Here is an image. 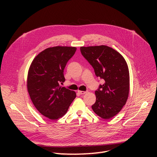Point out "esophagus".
Returning a JSON list of instances; mask_svg holds the SVG:
<instances>
[{"label":"esophagus","mask_w":157,"mask_h":157,"mask_svg":"<svg viewBox=\"0 0 157 157\" xmlns=\"http://www.w3.org/2000/svg\"><path fill=\"white\" fill-rule=\"evenodd\" d=\"M78 92L79 94H81V95H84V94H86V93H87V92H85V91H81V90H78Z\"/></svg>","instance_id":"1"}]
</instances>
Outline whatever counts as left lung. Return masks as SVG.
I'll return each mask as SVG.
<instances>
[{
	"label": "left lung",
	"instance_id": "obj_1",
	"mask_svg": "<svg viewBox=\"0 0 157 157\" xmlns=\"http://www.w3.org/2000/svg\"><path fill=\"white\" fill-rule=\"evenodd\" d=\"M80 50L95 75L104 80L95 92L96 101L92 108L98 117L110 119L121 110L128 99L130 76L127 62L119 52L105 45L81 46Z\"/></svg>",
	"mask_w": 157,
	"mask_h": 157
}]
</instances>
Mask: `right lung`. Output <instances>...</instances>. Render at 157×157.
Masks as SVG:
<instances>
[{"instance_id": "1", "label": "right lung", "mask_w": 157, "mask_h": 157, "mask_svg": "<svg viewBox=\"0 0 157 157\" xmlns=\"http://www.w3.org/2000/svg\"><path fill=\"white\" fill-rule=\"evenodd\" d=\"M76 49L60 46L46 48L30 64L27 91L37 111L50 120L64 116L76 97L74 91L60 86L65 79L63 69Z\"/></svg>"}]
</instances>
